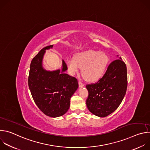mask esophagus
I'll return each instance as SVG.
<instances>
[{"label": "esophagus", "mask_w": 150, "mask_h": 150, "mask_svg": "<svg viewBox=\"0 0 150 150\" xmlns=\"http://www.w3.org/2000/svg\"><path fill=\"white\" fill-rule=\"evenodd\" d=\"M78 83H79V87H82L84 86V84L81 81H79Z\"/></svg>", "instance_id": "obj_1"}]
</instances>
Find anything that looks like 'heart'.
Listing matches in <instances>:
<instances>
[{"label": "heart", "mask_w": 150, "mask_h": 150, "mask_svg": "<svg viewBox=\"0 0 150 150\" xmlns=\"http://www.w3.org/2000/svg\"><path fill=\"white\" fill-rule=\"evenodd\" d=\"M109 62L108 56L104 52L88 50L77 53L74 58L67 60L71 74H78L82 68L83 76L89 81L100 79L104 74Z\"/></svg>", "instance_id": "1"}]
</instances>
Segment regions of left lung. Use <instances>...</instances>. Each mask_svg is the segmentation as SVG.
Masks as SVG:
<instances>
[{"label":"left lung","mask_w":150,"mask_h":150,"mask_svg":"<svg viewBox=\"0 0 150 150\" xmlns=\"http://www.w3.org/2000/svg\"><path fill=\"white\" fill-rule=\"evenodd\" d=\"M127 86L126 66L119 57L110 63L96 83L86 85L88 91L86 104L89 111L100 117L112 113L122 103Z\"/></svg>","instance_id":"left-lung-1"}]
</instances>
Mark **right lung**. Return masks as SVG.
<instances>
[{"label":"right lung","instance_id":"1","mask_svg":"<svg viewBox=\"0 0 150 150\" xmlns=\"http://www.w3.org/2000/svg\"><path fill=\"white\" fill-rule=\"evenodd\" d=\"M42 49L33 59L28 76V86L33 98L39 109L46 115L57 117L65 114L70 107V99L78 88L77 79L64 72L68 69L62 60V69L48 71L42 68L46 50Z\"/></svg>","mask_w":150,"mask_h":150}]
</instances>
